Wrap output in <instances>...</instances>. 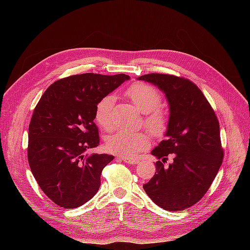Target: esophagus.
I'll use <instances>...</instances> for the list:
<instances>
[{"label": "esophagus", "instance_id": "34e87169", "mask_svg": "<svg viewBox=\"0 0 250 250\" xmlns=\"http://www.w3.org/2000/svg\"><path fill=\"white\" fill-rule=\"evenodd\" d=\"M117 160H119V161H122V162H125V163H127V164H130V165H135V164H138L139 163V161L138 160H133V158H126V157H121V156H119Z\"/></svg>", "mask_w": 250, "mask_h": 250}]
</instances>
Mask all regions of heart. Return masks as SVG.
<instances>
[{"instance_id": "b5f03b06", "label": "heart", "mask_w": 250, "mask_h": 250, "mask_svg": "<svg viewBox=\"0 0 250 250\" xmlns=\"http://www.w3.org/2000/svg\"><path fill=\"white\" fill-rule=\"evenodd\" d=\"M125 96L142 112L145 113V123L155 134L163 133L168 125V115L164 109L158 108L162 98L157 90L147 83L138 82L125 90ZM115 97L107 95L97 103L95 120L103 130L110 131L115 127V117L112 107ZM150 144L149 134L145 131L131 132L120 130L107 138L105 147L111 153L133 158L147 149Z\"/></svg>"}]
</instances>
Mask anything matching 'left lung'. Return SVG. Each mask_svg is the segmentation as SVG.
Segmentation results:
<instances>
[{"instance_id": "left-lung-1", "label": "left lung", "mask_w": 250, "mask_h": 250, "mask_svg": "<svg viewBox=\"0 0 250 250\" xmlns=\"http://www.w3.org/2000/svg\"><path fill=\"white\" fill-rule=\"evenodd\" d=\"M139 80L163 90L170 107L167 139L151 152L158 160L156 172L143 188L160 208L186 209L206 195L221 167L224 151L217 116L191 80L157 73L144 75ZM169 155L173 162L166 167Z\"/></svg>"}]
</instances>
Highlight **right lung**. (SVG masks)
Masks as SVG:
<instances>
[{
    "instance_id": "1",
    "label": "right lung",
    "mask_w": 250,
    "mask_h": 250,
    "mask_svg": "<svg viewBox=\"0 0 250 250\" xmlns=\"http://www.w3.org/2000/svg\"><path fill=\"white\" fill-rule=\"evenodd\" d=\"M129 76L85 73L55 81L34 108L28 130V162L42 192L63 208H76L99 191L113 157L88 154L99 145L96 105Z\"/></svg>"
}]
</instances>
